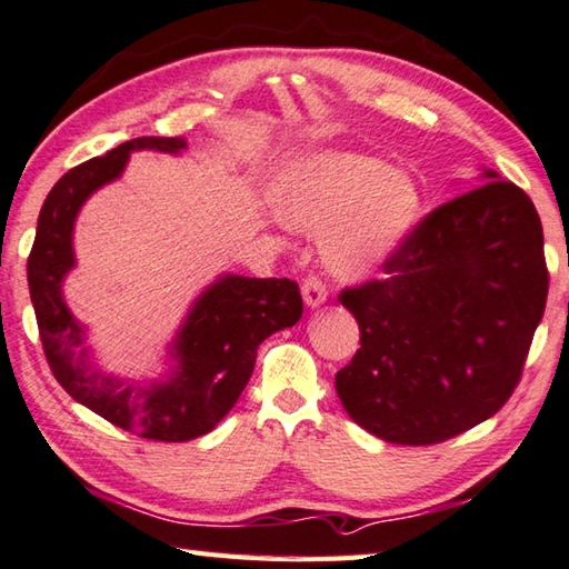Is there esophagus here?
Segmentation results:
<instances>
[{"label": "esophagus", "instance_id": "34e87169", "mask_svg": "<svg viewBox=\"0 0 569 569\" xmlns=\"http://www.w3.org/2000/svg\"><path fill=\"white\" fill-rule=\"evenodd\" d=\"M301 295H305L307 307L315 309V307H321L323 301H327L329 289H327V282H323L321 277L311 274V277H307L305 284H301Z\"/></svg>", "mask_w": 569, "mask_h": 569}]
</instances>
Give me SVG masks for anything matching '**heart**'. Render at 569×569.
Here are the masks:
<instances>
[{
  "instance_id": "b5f03b06",
  "label": "heart",
  "mask_w": 569,
  "mask_h": 569,
  "mask_svg": "<svg viewBox=\"0 0 569 569\" xmlns=\"http://www.w3.org/2000/svg\"><path fill=\"white\" fill-rule=\"evenodd\" d=\"M282 216L292 228L323 233L329 268L361 280L376 272L420 216V191L402 171L366 154L329 152L289 171L282 187Z\"/></svg>"
}]
</instances>
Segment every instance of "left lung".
I'll use <instances>...</instances> for the list:
<instances>
[{"label":"left lung","mask_w":569,"mask_h":569,"mask_svg":"<svg viewBox=\"0 0 569 569\" xmlns=\"http://www.w3.org/2000/svg\"><path fill=\"white\" fill-rule=\"evenodd\" d=\"M483 187L417 223L382 280L341 289L361 346L336 392L390 445H439L489 420L513 396L548 299L536 206L486 171Z\"/></svg>","instance_id":"left-lung-1"}]
</instances>
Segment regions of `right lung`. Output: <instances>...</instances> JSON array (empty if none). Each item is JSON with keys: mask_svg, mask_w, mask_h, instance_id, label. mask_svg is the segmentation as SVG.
Wrapping results in <instances>:
<instances>
[{"mask_svg": "<svg viewBox=\"0 0 569 569\" xmlns=\"http://www.w3.org/2000/svg\"><path fill=\"white\" fill-rule=\"evenodd\" d=\"M183 137H137L73 167L46 196L27 274L46 361L61 388L108 422L154 442H189L211 432L252 376L258 346L301 319L299 284L287 277L226 274L208 287L183 323L167 376L130 382L90 361L86 331L68 311L61 282L73 268V223L102 183L118 179L134 149L177 154Z\"/></svg>", "mask_w": 569, "mask_h": 569, "instance_id": "1", "label": "right lung"}]
</instances>
